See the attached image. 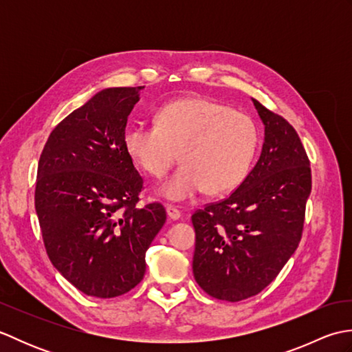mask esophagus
Returning a JSON list of instances; mask_svg holds the SVG:
<instances>
[{
  "label": "esophagus",
  "instance_id": "1",
  "mask_svg": "<svg viewBox=\"0 0 352 352\" xmlns=\"http://www.w3.org/2000/svg\"><path fill=\"white\" fill-rule=\"evenodd\" d=\"M166 213H168V218L172 221H177L182 218V212L174 206H166Z\"/></svg>",
  "mask_w": 352,
  "mask_h": 352
}]
</instances>
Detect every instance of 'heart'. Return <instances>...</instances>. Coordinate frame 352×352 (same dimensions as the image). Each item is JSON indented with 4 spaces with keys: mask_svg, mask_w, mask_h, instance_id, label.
Segmentation results:
<instances>
[{
    "mask_svg": "<svg viewBox=\"0 0 352 352\" xmlns=\"http://www.w3.org/2000/svg\"><path fill=\"white\" fill-rule=\"evenodd\" d=\"M260 146L257 124L248 115L208 98L172 101L157 111L155 124L134 122L124 133V148L139 168L162 178L182 166L160 188L170 201H186L207 189L233 190L250 174Z\"/></svg>",
    "mask_w": 352,
    "mask_h": 352,
    "instance_id": "obj_1",
    "label": "heart"
}]
</instances>
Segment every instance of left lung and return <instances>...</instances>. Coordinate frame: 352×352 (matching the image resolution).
I'll list each match as a JSON object with an SVG mask.
<instances>
[{
  "mask_svg": "<svg viewBox=\"0 0 352 352\" xmlns=\"http://www.w3.org/2000/svg\"><path fill=\"white\" fill-rule=\"evenodd\" d=\"M265 142L230 197L192 214L193 276L216 300L237 302L269 286L300 245L311 192L307 153L294 126L257 100Z\"/></svg>",
  "mask_w": 352,
  "mask_h": 352,
  "instance_id": "1",
  "label": "left lung"
}]
</instances>
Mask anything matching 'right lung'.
<instances>
[{
	"label": "right lung",
	"mask_w": 352,
	"mask_h": 352,
	"mask_svg": "<svg viewBox=\"0 0 352 352\" xmlns=\"http://www.w3.org/2000/svg\"><path fill=\"white\" fill-rule=\"evenodd\" d=\"M138 87H109L74 110L45 144L34 190L45 250L89 296L115 298L145 275V252L166 221L160 203L140 207L144 178L124 148Z\"/></svg>",
	"instance_id": "right-lung-1"
}]
</instances>
